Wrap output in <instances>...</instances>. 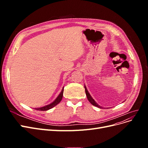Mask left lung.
<instances>
[{"instance_id":"left-lung-1","label":"left lung","mask_w":148,"mask_h":148,"mask_svg":"<svg viewBox=\"0 0 148 148\" xmlns=\"http://www.w3.org/2000/svg\"><path fill=\"white\" fill-rule=\"evenodd\" d=\"M84 89H85V92H86V95L88 99V101H89V102H90L91 104H92L93 106H95L97 107H99V108H100V109H102L103 107H101L99 104H97V103L95 100H94V99H92V97L90 95V94L89 93V92H88V89H87L86 86H85V84H84Z\"/></svg>"}]
</instances>
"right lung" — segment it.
Returning a JSON list of instances; mask_svg holds the SVG:
<instances>
[{
    "label": "right lung",
    "mask_w": 148,
    "mask_h": 148,
    "mask_svg": "<svg viewBox=\"0 0 148 148\" xmlns=\"http://www.w3.org/2000/svg\"><path fill=\"white\" fill-rule=\"evenodd\" d=\"M63 93H64V88H62V90L60 92V93L59 94V95L58 96L56 99L53 101L52 103H51L50 104H48L47 106H45L42 107H39V108H35V109L38 110L44 111V110H48L49 109L53 108V107L57 106L61 101L62 97H63Z\"/></svg>",
    "instance_id": "1"
}]
</instances>
